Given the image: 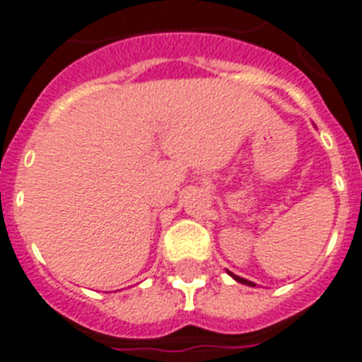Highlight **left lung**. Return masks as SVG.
I'll list each match as a JSON object with an SVG mask.
<instances>
[{"mask_svg":"<svg viewBox=\"0 0 362 362\" xmlns=\"http://www.w3.org/2000/svg\"><path fill=\"white\" fill-rule=\"evenodd\" d=\"M228 275H230V277H234L238 281V283H242V284H247V286H257V284L255 283H251V281H247V279H243V277H238V275H234V273H230L228 272Z\"/></svg>","mask_w":362,"mask_h":362,"instance_id":"left-lung-1","label":"left lung"}]
</instances>
